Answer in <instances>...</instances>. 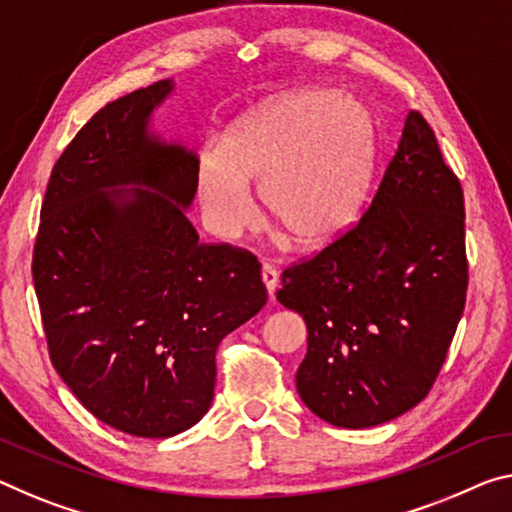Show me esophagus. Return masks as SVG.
<instances>
[{
    "mask_svg": "<svg viewBox=\"0 0 512 512\" xmlns=\"http://www.w3.org/2000/svg\"><path fill=\"white\" fill-rule=\"evenodd\" d=\"M261 274H263V283H265L267 293H270V297H274V293H277V288H279V272L274 270L272 263H263Z\"/></svg>",
    "mask_w": 512,
    "mask_h": 512,
    "instance_id": "34e87169",
    "label": "esophagus"
}]
</instances>
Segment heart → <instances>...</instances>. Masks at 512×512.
I'll return each mask as SVG.
<instances>
[{"label":"heart","instance_id":"b5f03b06","mask_svg":"<svg viewBox=\"0 0 512 512\" xmlns=\"http://www.w3.org/2000/svg\"><path fill=\"white\" fill-rule=\"evenodd\" d=\"M375 130L355 100L329 91L283 96L249 114L196 164V192L210 231L251 229L261 185L267 217L295 247L318 249L355 224L371 190Z\"/></svg>","mask_w":512,"mask_h":512}]
</instances>
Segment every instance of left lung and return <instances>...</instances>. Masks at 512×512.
Instances as JSON below:
<instances>
[{"instance_id":"obj_1","label":"left lung","mask_w":512,"mask_h":512,"mask_svg":"<svg viewBox=\"0 0 512 512\" xmlns=\"http://www.w3.org/2000/svg\"><path fill=\"white\" fill-rule=\"evenodd\" d=\"M465 196L419 112L359 224L283 270L277 300L300 313L309 350L297 393L338 428L412 410L435 384L465 311Z\"/></svg>"}]
</instances>
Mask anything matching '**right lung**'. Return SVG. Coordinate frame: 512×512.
Listing matches in <instances>:
<instances>
[{"label":"right lung","instance_id":"obj_1","mask_svg":"<svg viewBox=\"0 0 512 512\" xmlns=\"http://www.w3.org/2000/svg\"><path fill=\"white\" fill-rule=\"evenodd\" d=\"M171 91H132L77 132L47 183L31 261L61 380L102 423L153 439L208 412L219 343L267 302L256 256L199 242L185 215L199 157L148 132Z\"/></svg>","mask_w":512,"mask_h":512}]
</instances>
